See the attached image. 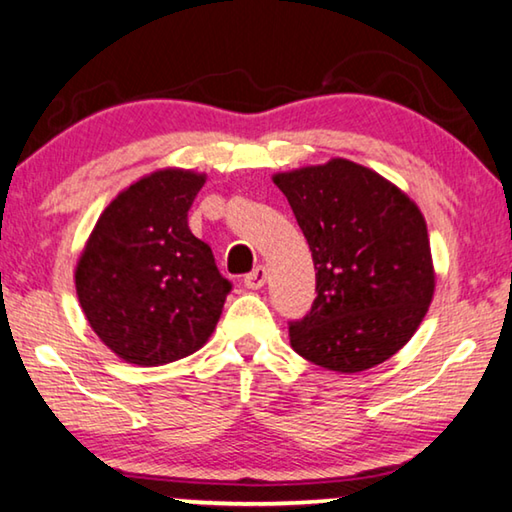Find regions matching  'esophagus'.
<instances>
[{"instance_id":"esophagus-1","label":"esophagus","mask_w":512,"mask_h":512,"mask_svg":"<svg viewBox=\"0 0 512 512\" xmlns=\"http://www.w3.org/2000/svg\"><path fill=\"white\" fill-rule=\"evenodd\" d=\"M263 283H265V267L263 265L254 267V270H251L245 277V288H249V290L263 288Z\"/></svg>"}]
</instances>
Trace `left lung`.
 Segmentation results:
<instances>
[{"label": "left lung", "mask_w": 512, "mask_h": 512, "mask_svg": "<svg viewBox=\"0 0 512 512\" xmlns=\"http://www.w3.org/2000/svg\"><path fill=\"white\" fill-rule=\"evenodd\" d=\"M272 180L316 267V300L288 329L293 350L336 373L368 371L396 355L435 295L419 206L391 180L343 157Z\"/></svg>", "instance_id": "obj_1"}]
</instances>
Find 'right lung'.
I'll return each mask as SVG.
<instances>
[{
	"label": "right lung",
	"instance_id": "right-lung-1",
	"mask_svg": "<svg viewBox=\"0 0 512 512\" xmlns=\"http://www.w3.org/2000/svg\"><path fill=\"white\" fill-rule=\"evenodd\" d=\"M206 183L192 169H157L102 210L75 267L77 300L116 357L162 366L206 345L231 283L194 238L187 210Z\"/></svg>",
	"mask_w": 512,
	"mask_h": 512
}]
</instances>
